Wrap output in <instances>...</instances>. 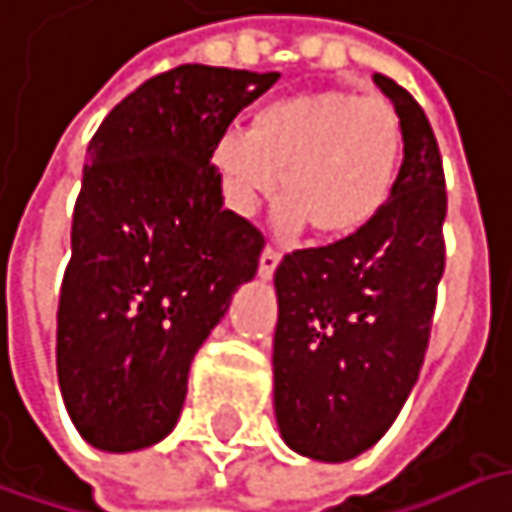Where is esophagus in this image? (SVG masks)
Returning <instances> with one entry per match:
<instances>
[{"mask_svg": "<svg viewBox=\"0 0 512 512\" xmlns=\"http://www.w3.org/2000/svg\"><path fill=\"white\" fill-rule=\"evenodd\" d=\"M278 263H281V255H278L272 246H266V249H263V255H260V263H257L260 278H272V275H275V269H278Z\"/></svg>", "mask_w": 512, "mask_h": 512, "instance_id": "34e87169", "label": "esophagus"}]
</instances>
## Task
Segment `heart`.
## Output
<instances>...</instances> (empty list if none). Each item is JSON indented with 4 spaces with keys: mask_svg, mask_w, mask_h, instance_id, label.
<instances>
[{
    "mask_svg": "<svg viewBox=\"0 0 512 512\" xmlns=\"http://www.w3.org/2000/svg\"><path fill=\"white\" fill-rule=\"evenodd\" d=\"M403 150V121L391 101L321 89L260 106L249 133L217 138L211 165L237 214H252L281 185L286 226L310 223L318 237H345L388 205Z\"/></svg>",
    "mask_w": 512,
    "mask_h": 512,
    "instance_id": "heart-1",
    "label": "heart"
}]
</instances>
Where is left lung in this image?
I'll list each match as a JSON object with an SVG mask.
<instances>
[{"mask_svg": "<svg viewBox=\"0 0 512 512\" xmlns=\"http://www.w3.org/2000/svg\"><path fill=\"white\" fill-rule=\"evenodd\" d=\"M403 121V167L371 226L275 269V420L284 443L342 464L391 429L420 376L443 275L446 182L432 124L374 75Z\"/></svg>", "mask_w": 512, "mask_h": 512, "instance_id": "8db88e82", "label": "left lung"}]
</instances>
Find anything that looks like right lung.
Here are the masks:
<instances>
[{
  "label": "right lung",
  "mask_w": 512,
  "mask_h": 512,
  "mask_svg": "<svg viewBox=\"0 0 512 512\" xmlns=\"http://www.w3.org/2000/svg\"><path fill=\"white\" fill-rule=\"evenodd\" d=\"M278 77L170 69L89 141L57 307V379L75 429L101 452L173 432L196 350L255 278L263 234L223 208L211 150Z\"/></svg>",
  "instance_id": "obj_1"
}]
</instances>
